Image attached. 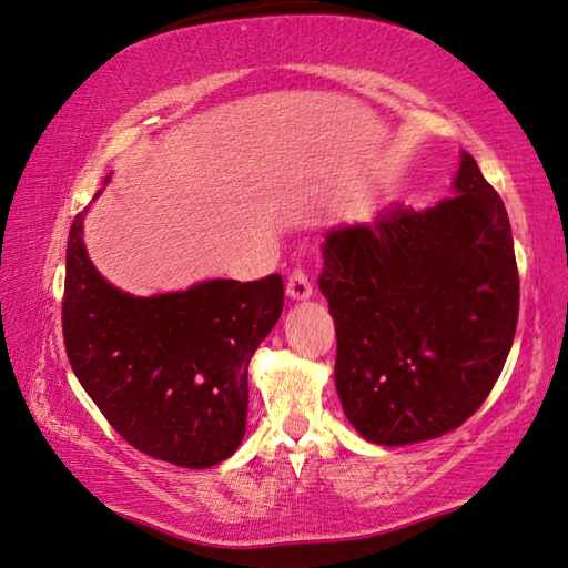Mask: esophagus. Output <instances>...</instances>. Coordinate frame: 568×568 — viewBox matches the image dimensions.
I'll list each match as a JSON object with an SVG mask.
<instances>
[{
	"mask_svg": "<svg viewBox=\"0 0 568 568\" xmlns=\"http://www.w3.org/2000/svg\"><path fill=\"white\" fill-rule=\"evenodd\" d=\"M285 295L293 300V303H303V300L313 297V285H310L307 275L303 271H295L285 283Z\"/></svg>",
	"mask_w": 568,
	"mask_h": 568,
	"instance_id": "obj_1",
	"label": "esophagus"
}]
</instances>
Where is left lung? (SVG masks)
Wrapping results in <instances>:
<instances>
[{
	"instance_id": "left-lung-1",
	"label": "left lung",
	"mask_w": 568,
	"mask_h": 568,
	"mask_svg": "<svg viewBox=\"0 0 568 568\" xmlns=\"http://www.w3.org/2000/svg\"><path fill=\"white\" fill-rule=\"evenodd\" d=\"M450 194L424 211L392 204L322 243L335 386L344 416L376 446L463 426L513 349L519 277L507 209L468 152Z\"/></svg>"
}]
</instances>
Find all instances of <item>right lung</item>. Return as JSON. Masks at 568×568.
Listing matches in <instances>:
<instances>
[{
  "mask_svg": "<svg viewBox=\"0 0 568 568\" xmlns=\"http://www.w3.org/2000/svg\"><path fill=\"white\" fill-rule=\"evenodd\" d=\"M85 214L69 233L63 293V339L78 382L144 455L192 470L231 458L246 436L251 357L283 313L281 275L132 295L93 265Z\"/></svg>",
  "mask_w": 568,
  "mask_h": 568,
  "instance_id": "obj_1",
  "label": "right lung"
}]
</instances>
